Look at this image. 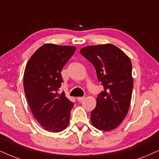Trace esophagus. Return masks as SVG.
<instances>
[{"instance_id":"obj_1","label":"esophagus","mask_w":159,"mask_h":159,"mask_svg":"<svg viewBox=\"0 0 159 159\" xmlns=\"http://www.w3.org/2000/svg\"><path fill=\"white\" fill-rule=\"evenodd\" d=\"M84 98H85L84 97H78V98H77V100L78 102H81L82 100H84Z\"/></svg>"}]
</instances>
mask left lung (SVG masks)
<instances>
[{
	"label": "left lung",
	"instance_id": "8db88e82",
	"mask_svg": "<svg viewBox=\"0 0 159 159\" xmlns=\"http://www.w3.org/2000/svg\"><path fill=\"white\" fill-rule=\"evenodd\" d=\"M81 54L94 67L104 90L98 94L97 106L91 112L93 126L111 131L119 126L128 113L133 88L130 59L113 44L89 46Z\"/></svg>",
	"mask_w": 159,
	"mask_h": 159
}]
</instances>
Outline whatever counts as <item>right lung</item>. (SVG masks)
I'll list each match as a JSON object with an SVG mask.
<instances>
[{"label":"right lung","mask_w":159,"mask_h":159,"mask_svg":"<svg viewBox=\"0 0 159 159\" xmlns=\"http://www.w3.org/2000/svg\"><path fill=\"white\" fill-rule=\"evenodd\" d=\"M76 50L74 46L45 44L32 55L24 73V89L34 117L43 128L60 132L68 125L74 103L59 89L61 70Z\"/></svg>","instance_id":"add662e5"}]
</instances>
